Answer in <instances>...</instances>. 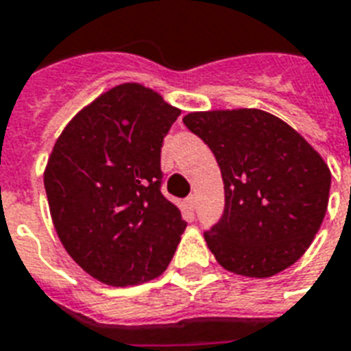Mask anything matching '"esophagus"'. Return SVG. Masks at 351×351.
I'll use <instances>...</instances> for the list:
<instances>
[{"mask_svg":"<svg viewBox=\"0 0 351 351\" xmlns=\"http://www.w3.org/2000/svg\"><path fill=\"white\" fill-rule=\"evenodd\" d=\"M186 202H187V206H189V209H191V211L197 208V197H195V195H189Z\"/></svg>","mask_w":351,"mask_h":351,"instance_id":"1","label":"esophagus"}]
</instances>
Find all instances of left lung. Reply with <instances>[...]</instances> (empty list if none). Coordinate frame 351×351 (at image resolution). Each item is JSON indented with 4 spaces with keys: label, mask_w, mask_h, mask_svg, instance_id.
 <instances>
[{
    "label": "left lung",
    "mask_w": 351,
    "mask_h": 351,
    "mask_svg": "<svg viewBox=\"0 0 351 351\" xmlns=\"http://www.w3.org/2000/svg\"><path fill=\"white\" fill-rule=\"evenodd\" d=\"M184 123L219 162L224 215L204 233L220 266L277 275L304 255L328 209L332 173L286 121L261 109L189 112Z\"/></svg>",
    "instance_id": "obj_1"
}]
</instances>
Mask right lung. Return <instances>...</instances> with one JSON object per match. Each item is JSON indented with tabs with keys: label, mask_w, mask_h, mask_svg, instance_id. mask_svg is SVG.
I'll list each match as a JSON object with an SVG mask.
<instances>
[{
	"label": "right lung",
	"mask_w": 351,
	"mask_h": 351,
	"mask_svg": "<svg viewBox=\"0 0 351 351\" xmlns=\"http://www.w3.org/2000/svg\"><path fill=\"white\" fill-rule=\"evenodd\" d=\"M180 109L121 84L69 121L47 162V200L63 247L109 286H134L169 266L187 222L162 195L160 151Z\"/></svg>",
	"instance_id": "1"
}]
</instances>
